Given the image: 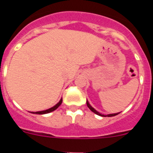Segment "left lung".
Wrapping results in <instances>:
<instances>
[{
    "label": "left lung",
    "mask_w": 153,
    "mask_h": 153,
    "mask_svg": "<svg viewBox=\"0 0 153 153\" xmlns=\"http://www.w3.org/2000/svg\"><path fill=\"white\" fill-rule=\"evenodd\" d=\"M86 105H87V106H88V107H89V109H90L92 112H93V113H95V114L98 115V116H100V117H114V116H117V115H118L119 113H112V114L104 115V114H102V113H100L98 111H97V110H96V109H94V108L92 107L91 105H90V104L89 103L88 100H86Z\"/></svg>",
    "instance_id": "1"
}]
</instances>
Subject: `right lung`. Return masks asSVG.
Returning a JSON list of instances; mask_svg holds the SVG:
<instances>
[{
	"instance_id": "add662e5",
	"label": "right lung",
	"mask_w": 153,
	"mask_h": 153,
	"mask_svg": "<svg viewBox=\"0 0 153 153\" xmlns=\"http://www.w3.org/2000/svg\"><path fill=\"white\" fill-rule=\"evenodd\" d=\"M62 102H63V99L61 98V99H60V100L59 101V102H58L57 103H56V105H55V106H53V107L50 108V109H46V110H43V111L31 112V113H33V114H40V115H41V114H47V113H51V112L54 111L55 109H57V108L59 107V106H60V105H61Z\"/></svg>"
}]
</instances>
